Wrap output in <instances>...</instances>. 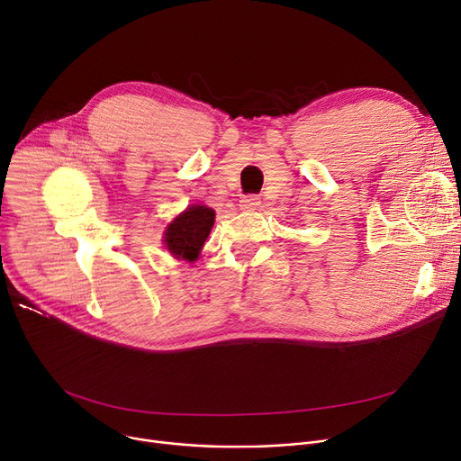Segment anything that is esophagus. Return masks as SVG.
<instances>
[{"mask_svg":"<svg viewBox=\"0 0 461 461\" xmlns=\"http://www.w3.org/2000/svg\"><path fill=\"white\" fill-rule=\"evenodd\" d=\"M239 207L243 211H256L259 207V197L258 195H245L241 197V202H239Z\"/></svg>","mask_w":461,"mask_h":461,"instance_id":"esophagus-1","label":"esophagus"}]
</instances>
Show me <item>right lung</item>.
<instances>
[{"instance_id": "obj_1", "label": "right lung", "mask_w": 461, "mask_h": 461, "mask_svg": "<svg viewBox=\"0 0 461 461\" xmlns=\"http://www.w3.org/2000/svg\"><path fill=\"white\" fill-rule=\"evenodd\" d=\"M212 224L214 211L211 207L190 205L167 226L164 233L166 249L176 259L195 262L207 241Z\"/></svg>"}]
</instances>
